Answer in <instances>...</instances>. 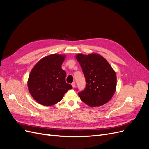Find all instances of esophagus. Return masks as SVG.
Masks as SVG:
<instances>
[{
  "label": "esophagus",
  "instance_id": "obj_1",
  "mask_svg": "<svg viewBox=\"0 0 149 149\" xmlns=\"http://www.w3.org/2000/svg\"><path fill=\"white\" fill-rule=\"evenodd\" d=\"M71 85H72V86L73 88H75V82H73V83L71 84Z\"/></svg>",
  "mask_w": 149,
  "mask_h": 149
}]
</instances>
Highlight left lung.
<instances>
[{
	"label": "left lung",
	"mask_w": 149,
	"mask_h": 149,
	"mask_svg": "<svg viewBox=\"0 0 149 149\" xmlns=\"http://www.w3.org/2000/svg\"><path fill=\"white\" fill-rule=\"evenodd\" d=\"M75 58L82 68L86 81L84 90L78 93L80 99L91 107L105 104L116 91L115 70L103 57L97 53L78 54Z\"/></svg>",
	"instance_id": "left-lung-1"
}]
</instances>
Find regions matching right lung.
Segmentation results:
<instances>
[{
    "instance_id": "right-lung-1",
    "label": "right lung",
    "mask_w": 149,
    "mask_h": 149,
    "mask_svg": "<svg viewBox=\"0 0 149 149\" xmlns=\"http://www.w3.org/2000/svg\"><path fill=\"white\" fill-rule=\"evenodd\" d=\"M65 55L51 54L39 60L28 80L30 94L39 104L51 106L60 101L72 86L66 82V73L61 69Z\"/></svg>"
}]
</instances>
